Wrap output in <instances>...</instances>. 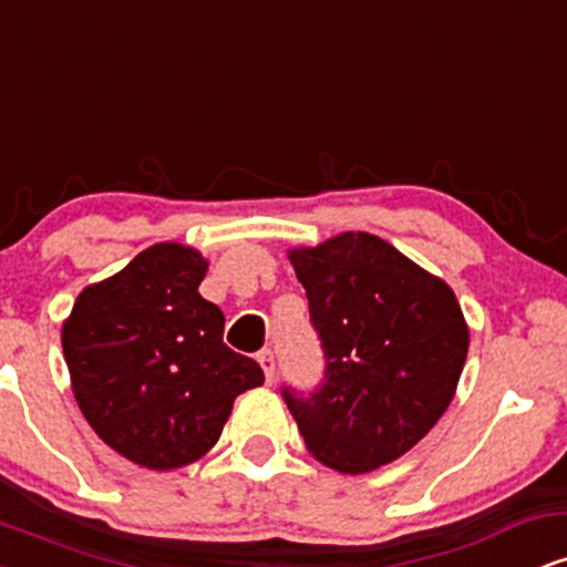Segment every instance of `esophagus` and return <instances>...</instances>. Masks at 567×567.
I'll use <instances>...</instances> for the list:
<instances>
[{"mask_svg":"<svg viewBox=\"0 0 567 567\" xmlns=\"http://www.w3.org/2000/svg\"><path fill=\"white\" fill-rule=\"evenodd\" d=\"M258 365L264 368V375H266V381H275V370H277V360H275V351L271 349H264V351H258Z\"/></svg>","mask_w":567,"mask_h":567,"instance_id":"1","label":"esophagus"}]
</instances>
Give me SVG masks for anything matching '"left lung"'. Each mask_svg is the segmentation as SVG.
Here are the masks:
<instances>
[{"label":"left lung","instance_id":"left-lung-1","mask_svg":"<svg viewBox=\"0 0 567 567\" xmlns=\"http://www.w3.org/2000/svg\"><path fill=\"white\" fill-rule=\"evenodd\" d=\"M290 264L324 351L317 392L282 389L306 451L343 474L392 464L458 386L470 328L455 292L368 231L296 247Z\"/></svg>","mask_w":567,"mask_h":567}]
</instances>
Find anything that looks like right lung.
I'll return each instance as SVG.
<instances>
[{"label": "right lung", "instance_id": "obj_1", "mask_svg": "<svg viewBox=\"0 0 567 567\" xmlns=\"http://www.w3.org/2000/svg\"><path fill=\"white\" fill-rule=\"evenodd\" d=\"M207 261L178 243L146 247L87 285L61 343L76 405L112 451L146 470H178L216 445L231 405L264 383L224 343V311L199 296Z\"/></svg>", "mask_w": 567, "mask_h": 567}]
</instances>
